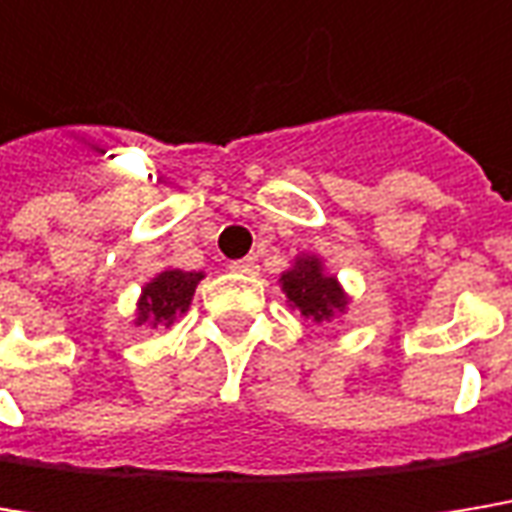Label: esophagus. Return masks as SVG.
I'll use <instances>...</instances> for the list:
<instances>
[{"label":"esophagus","instance_id":"obj_1","mask_svg":"<svg viewBox=\"0 0 512 512\" xmlns=\"http://www.w3.org/2000/svg\"><path fill=\"white\" fill-rule=\"evenodd\" d=\"M231 272H240V275H255L257 257L249 255V257H243V260H234V263H231Z\"/></svg>","mask_w":512,"mask_h":512}]
</instances>
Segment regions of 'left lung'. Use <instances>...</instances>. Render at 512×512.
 Segmentation results:
<instances>
[{"mask_svg":"<svg viewBox=\"0 0 512 512\" xmlns=\"http://www.w3.org/2000/svg\"><path fill=\"white\" fill-rule=\"evenodd\" d=\"M281 289H284L286 304L316 324L342 316L350 304L339 278L324 269V260L318 255L295 257L292 266L281 272Z\"/></svg>","mask_w":512,"mask_h":512,"instance_id":"left-lung-1","label":"left lung"}]
</instances>
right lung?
<instances>
[{"mask_svg":"<svg viewBox=\"0 0 512 512\" xmlns=\"http://www.w3.org/2000/svg\"><path fill=\"white\" fill-rule=\"evenodd\" d=\"M205 272H185V269H162L153 281L141 286L136 304V327H170L179 316L188 313L194 301L196 284Z\"/></svg>","mask_w":512,"mask_h":512,"instance_id":"add662e5","label":"right lung"}]
</instances>
